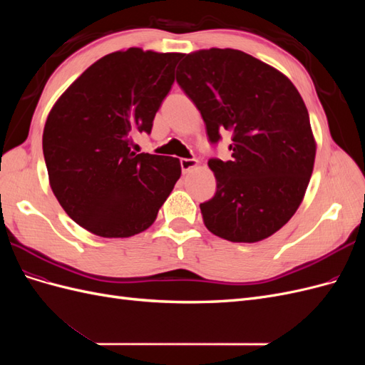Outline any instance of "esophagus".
Here are the masks:
<instances>
[{"instance_id": "esophagus-1", "label": "esophagus", "mask_w": 365, "mask_h": 365, "mask_svg": "<svg viewBox=\"0 0 365 365\" xmlns=\"http://www.w3.org/2000/svg\"><path fill=\"white\" fill-rule=\"evenodd\" d=\"M180 164H181L182 172L185 173V172H189L190 169L196 168V165H197V160H195V158H181V160H180Z\"/></svg>"}]
</instances>
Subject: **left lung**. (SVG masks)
<instances>
[{
  "mask_svg": "<svg viewBox=\"0 0 365 365\" xmlns=\"http://www.w3.org/2000/svg\"><path fill=\"white\" fill-rule=\"evenodd\" d=\"M176 82L200 109L208 141L231 130V160L210 158L216 193L202 202L205 227L230 242H259L297 212L311 180L315 140L300 93L250 54L210 48L184 54Z\"/></svg>",
  "mask_w": 365,
  "mask_h": 365,
  "instance_id": "1",
  "label": "left lung"
}]
</instances>
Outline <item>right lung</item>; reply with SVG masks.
<instances>
[{
	"label": "right lung",
	"mask_w": 365,
	"mask_h": 365,
	"mask_svg": "<svg viewBox=\"0 0 365 365\" xmlns=\"http://www.w3.org/2000/svg\"><path fill=\"white\" fill-rule=\"evenodd\" d=\"M181 53L141 48L98 59L65 91L42 135L50 185L74 222L101 237H129L155 220L181 176L178 158L135 153L150 134Z\"/></svg>",
	"instance_id": "1"
}]
</instances>
